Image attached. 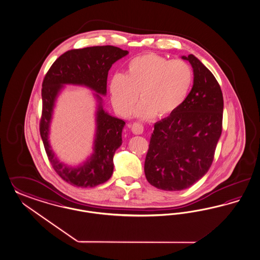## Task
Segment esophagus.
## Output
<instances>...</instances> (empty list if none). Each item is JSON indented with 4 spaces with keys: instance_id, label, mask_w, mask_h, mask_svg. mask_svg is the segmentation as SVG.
I'll return each mask as SVG.
<instances>
[{
    "instance_id": "1",
    "label": "esophagus",
    "mask_w": 260,
    "mask_h": 260,
    "mask_svg": "<svg viewBox=\"0 0 260 260\" xmlns=\"http://www.w3.org/2000/svg\"><path fill=\"white\" fill-rule=\"evenodd\" d=\"M132 131L135 135H142L144 131L143 125L140 123H134V125H132Z\"/></svg>"
}]
</instances>
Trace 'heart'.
<instances>
[{
	"label": "heart",
	"instance_id": "heart-1",
	"mask_svg": "<svg viewBox=\"0 0 260 260\" xmlns=\"http://www.w3.org/2000/svg\"><path fill=\"white\" fill-rule=\"evenodd\" d=\"M193 72L181 59L170 60L156 54L136 56L127 63L125 75L109 81L112 105L122 116H128L139 97L135 114L140 118L173 115L188 96Z\"/></svg>",
	"mask_w": 260,
	"mask_h": 260
}]
</instances>
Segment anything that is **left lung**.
Listing matches in <instances>:
<instances>
[{
	"label": "left lung",
	"instance_id": "left-lung-1",
	"mask_svg": "<svg viewBox=\"0 0 260 260\" xmlns=\"http://www.w3.org/2000/svg\"><path fill=\"white\" fill-rule=\"evenodd\" d=\"M193 87L183 105L154 124L144 171L152 186L165 191L188 188L209 170L222 134L224 99L213 74L193 54Z\"/></svg>",
	"mask_w": 260,
	"mask_h": 260
}]
</instances>
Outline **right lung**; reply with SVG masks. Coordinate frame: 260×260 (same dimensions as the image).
<instances>
[{"label": "right lung", "mask_w": 260, "mask_h": 260, "mask_svg": "<svg viewBox=\"0 0 260 260\" xmlns=\"http://www.w3.org/2000/svg\"><path fill=\"white\" fill-rule=\"evenodd\" d=\"M128 54L114 46H94L61 54L46 74L42 83V116L40 135L48 158L58 176L74 186L95 187L108 181L113 173V156L122 145L125 121L111 116L103 108L102 95L107 94V81L112 64ZM65 84L88 87L96 93V134L93 153L86 162L71 168L59 162L48 141L54 104Z\"/></svg>", "instance_id": "add662e5"}]
</instances>
